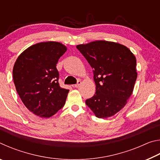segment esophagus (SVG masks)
Returning a JSON list of instances; mask_svg holds the SVG:
<instances>
[{
    "label": "esophagus",
    "mask_w": 160,
    "mask_h": 160,
    "mask_svg": "<svg viewBox=\"0 0 160 160\" xmlns=\"http://www.w3.org/2000/svg\"><path fill=\"white\" fill-rule=\"evenodd\" d=\"M81 81L80 80H78V83L77 84H75V85H72V87H73V88H78V87H80V85H81Z\"/></svg>",
    "instance_id": "obj_1"
}]
</instances>
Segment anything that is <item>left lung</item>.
Returning <instances> with one entry per match:
<instances>
[{"label":"left lung","instance_id":"left-lung-1","mask_svg":"<svg viewBox=\"0 0 160 160\" xmlns=\"http://www.w3.org/2000/svg\"><path fill=\"white\" fill-rule=\"evenodd\" d=\"M76 47L93 69L96 92L86 104L97 118L115 115L127 104L137 79L136 58L117 42H92Z\"/></svg>","mask_w":160,"mask_h":160}]
</instances>
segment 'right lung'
<instances>
[{
  "instance_id": "right-lung-1",
  "label": "right lung",
  "mask_w": 160,
  "mask_h": 160,
  "mask_svg": "<svg viewBox=\"0 0 160 160\" xmlns=\"http://www.w3.org/2000/svg\"><path fill=\"white\" fill-rule=\"evenodd\" d=\"M66 51L58 42L37 43L22 52L13 66L18 94L28 109L39 117H51L66 103L69 90L59 86L56 64Z\"/></svg>"
}]
</instances>
